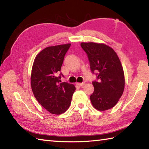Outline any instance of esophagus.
<instances>
[{"label":"esophagus","mask_w":149,"mask_h":149,"mask_svg":"<svg viewBox=\"0 0 149 149\" xmlns=\"http://www.w3.org/2000/svg\"><path fill=\"white\" fill-rule=\"evenodd\" d=\"M76 85H78V86L83 87L85 85V83H76Z\"/></svg>","instance_id":"34e87169"}]
</instances>
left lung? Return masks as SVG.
Returning a JSON list of instances; mask_svg holds the SVG:
<instances>
[{
	"label": "left lung",
	"instance_id": "obj_1",
	"mask_svg": "<svg viewBox=\"0 0 149 149\" xmlns=\"http://www.w3.org/2000/svg\"><path fill=\"white\" fill-rule=\"evenodd\" d=\"M93 73L97 74L99 81H93L94 92L90 96L93 107L100 111L110 109L117 104L125 87L122 65L114 49L97 42H81Z\"/></svg>",
	"mask_w": 149,
	"mask_h": 149
}]
</instances>
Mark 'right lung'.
I'll use <instances>...</instances> for the list:
<instances>
[{
  "label": "right lung",
  "instance_id": "obj_1",
  "mask_svg": "<svg viewBox=\"0 0 149 149\" xmlns=\"http://www.w3.org/2000/svg\"><path fill=\"white\" fill-rule=\"evenodd\" d=\"M71 44L46 47L37 55L33 64L31 86L35 99L42 107L53 114H61L71 104L75 91L73 84L60 83L64 56Z\"/></svg>",
  "mask_w": 149,
  "mask_h": 149
}]
</instances>
